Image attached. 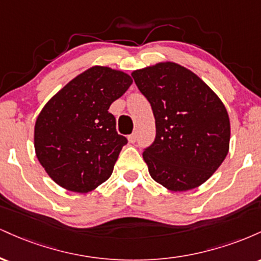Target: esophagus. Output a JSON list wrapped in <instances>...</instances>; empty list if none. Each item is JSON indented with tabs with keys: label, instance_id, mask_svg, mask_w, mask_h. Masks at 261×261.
Segmentation results:
<instances>
[{
	"label": "esophagus",
	"instance_id": "34e87169",
	"mask_svg": "<svg viewBox=\"0 0 261 261\" xmlns=\"http://www.w3.org/2000/svg\"><path fill=\"white\" fill-rule=\"evenodd\" d=\"M128 142L130 143H135L136 142V140H137V135H136V133H133L131 135H128Z\"/></svg>",
	"mask_w": 261,
	"mask_h": 261
}]
</instances>
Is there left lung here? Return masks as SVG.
<instances>
[{"mask_svg": "<svg viewBox=\"0 0 261 261\" xmlns=\"http://www.w3.org/2000/svg\"><path fill=\"white\" fill-rule=\"evenodd\" d=\"M155 119V139L143 160L155 181L172 191L197 188L228 153L226 108L201 79L174 62L131 73Z\"/></svg>", "mask_w": 261, "mask_h": 261, "instance_id": "1", "label": "left lung"}]
</instances>
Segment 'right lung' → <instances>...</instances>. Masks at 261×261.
I'll return each instance as SVG.
<instances>
[{
    "mask_svg": "<svg viewBox=\"0 0 261 261\" xmlns=\"http://www.w3.org/2000/svg\"><path fill=\"white\" fill-rule=\"evenodd\" d=\"M133 80L103 66L88 68L45 104L34 128L38 161L56 184L88 193L109 179L125 136L109 107Z\"/></svg>",
    "mask_w": 261,
    "mask_h": 261,
    "instance_id": "obj_1",
    "label": "right lung"
}]
</instances>
